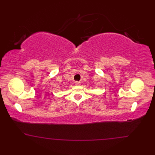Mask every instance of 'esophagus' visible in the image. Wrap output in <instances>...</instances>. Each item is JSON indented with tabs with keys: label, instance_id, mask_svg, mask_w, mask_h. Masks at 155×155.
Returning a JSON list of instances; mask_svg holds the SVG:
<instances>
[{
	"label": "esophagus",
	"instance_id": "34e87169",
	"mask_svg": "<svg viewBox=\"0 0 155 155\" xmlns=\"http://www.w3.org/2000/svg\"><path fill=\"white\" fill-rule=\"evenodd\" d=\"M80 84H81L80 82H78V81L75 82V85H80Z\"/></svg>",
	"mask_w": 155,
	"mask_h": 155
}]
</instances>
